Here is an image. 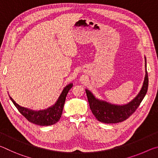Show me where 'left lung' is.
Returning <instances> with one entry per match:
<instances>
[{"instance_id": "left-lung-1", "label": "left lung", "mask_w": 158, "mask_h": 158, "mask_svg": "<svg viewBox=\"0 0 158 158\" xmlns=\"http://www.w3.org/2000/svg\"><path fill=\"white\" fill-rule=\"evenodd\" d=\"M145 58V77L142 87L137 95L125 105H115L100 100L93 95L89 89H85L90 110L99 121L104 123H117L128 118L139 106L148 90V77L146 69V58Z\"/></svg>"}]
</instances>
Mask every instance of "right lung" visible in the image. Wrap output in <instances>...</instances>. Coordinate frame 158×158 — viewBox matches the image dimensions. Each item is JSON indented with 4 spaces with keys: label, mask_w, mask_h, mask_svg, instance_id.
Here are the masks:
<instances>
[{
    "label": "right lung",
    "mask_w": 158,
    "mask_h": 158,
    "mask_svg": "<svg viewBox=\"0 0 158 158\" xmlns=\"http://www.w3.org/2000/svg\"><path fill=\"white\" fill-rule=\"evenodd\" d=\"M73 85V83L67 85L63 89V91L61 92L54 105L49 106L47 109H42V110H33V109L20 106L10 95L9 96L10 100L17 107L19 111L28 121L34 124L41 125V126H48V125L56 123L59 121L63 113V106L65 104L67 94L68 93L69 90L72 89Z\"/></svg>",
    "instance_id": "add662e5"
}]
</instances>
